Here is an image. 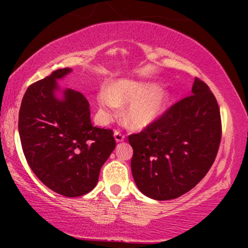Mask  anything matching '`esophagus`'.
Wrapping results in <instances>:
<instances>
[{
    "label": "esophagus",
    "mask_w": 248,
    "mask_h": 248,
    "mask_svg": "<svg viewBox=\"0 0 248 248\" xmlns=\"http://www.w3.org/2000/svg\"><path fill=\"white\" fill-rule=\"evenodd\" d=\"M114 138L116 142H122L126 139V135L124 133L120 132V130H115L114 132Z\"/></svg>",
    "instance_id": "esophagus-1"
}]
</instances>
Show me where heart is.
Masks as SVG:
<instances>
[{
    "instance_id": "obj_1",
    "label": "heart",
    "mask_w": 248,
    "mask_h": 248,
    "mask_svg": "<svg viewBox=\"0 0 248 248\" xmlns=\"http://www.w3.org/2000/svg\"><path fill=\"white\" fill-rule=\"evenodd\" d=\"M167 100L166 93L154 85L127 80L116 82L109 90L104 88L98 94L102 120L109 121L118 114L120 104L130 101L124 115L127 121L136 128L155 121L163 112Z\"/></svg>"
}]
</instances>
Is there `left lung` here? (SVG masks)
I'll return each mask as SVG.
<instances>
[{
	"mask_svg": "<svg viewBox=\"0 0 248 248\" xmlns=\"http://www.w3.org/2000/svg\"><path fill=\"white\" fill-rule=\"evenodd\" d=\"M220 140L218 102L205 82L195 78L191 95L170 106L140 133L128 136L139 190L156 201L190 191L212 167Z\"/></svg>",
	"mask_w": 248,
	"mask_h": 248,
	"instance_id": "left-lung-1",
	"label": "left lung"
}]
</instances>
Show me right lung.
Wrapping results in <instances>:
<instances>
[{"label":"right lung","instance_id":"obj_1","mask_svg":"<svg viewBox=\"0 0 248 248\" xmlns=\"http://www.w3.org/2000/svg\"><path fill=\"white\" fill-rule=\"evenodd\" d=\"M71 71L56 70L28 87L18 132L28 164L39 181L59 195L79 197L96 186L116 143L112 129L92 124L85 95L67 88L62 100L56 98V80Z\"/></svg>","mask_w":248,"mask_h":248}]
</instances>
